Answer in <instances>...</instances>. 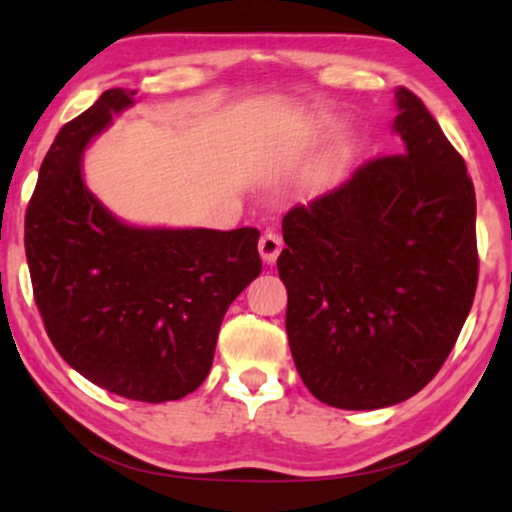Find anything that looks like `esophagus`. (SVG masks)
I'll return each mask as SVG.
<instances>
[{
	"mask_svg": "<svg viewBox=\"0 0 512 512\" xmlns=\"http://www.w3.org/2000/svg\"><path fill=\"white\" fill-rule=\"evenodd\" d=\"M282 250V237L278 232L273 230H266L262 234V239H259V255H262V259L266 264H273L275 259H278Z\"/></svg>",
	"mask_w": 512,
	"mask_h": 512,
	"instance_id": "34e87169",
	"label": "esophagus"
}]
</instances>
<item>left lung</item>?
Masks as SVG:
<instances>
[{"label":"left lung","mask_w":512,"mask_h":512,"mask_svg":"<svg viewBox=\"0 0 512 512\" xmlns=\"http://www.w3.org/2000/svg\"><path fill=\"white\" fill-rule=\"evenodd\" d=\"M403 154L376 157L282 218L287 335L316 399L378 410L449 358L478 282L476 193L419 97L399 88Z\"/></svg>","instance_id":"left-lung-1"}]
</instances>
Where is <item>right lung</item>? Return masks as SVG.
Here are the masks:
<instances>
[{
  "instance_id": "1",
  "label": "right lung",
  "mask_w": 512,
  "mask_h": 512,
  "mask_svg": "<svg viewBox=\"0 0 512 512\" xmlns=\"http://www.w3.org/2000/svg\"><path fill=\"white\" fill-rule=\"evenodd\" d=\"M134 93L109 88L56 134L27 207L24 250L61 358L111 394L164 403L207 378L227 307L262 259L255 227L129 225L88 191L84 150Z\"/></svg>"
}]
</instances>
